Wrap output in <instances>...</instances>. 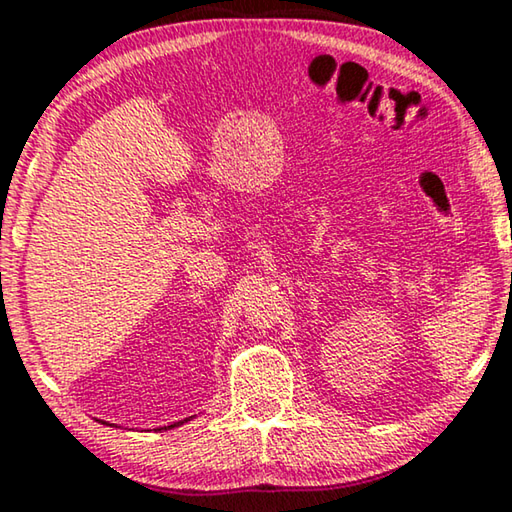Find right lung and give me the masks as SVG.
<instances>
[{"label":"right lung","mask_w":512,"mask_h":512,"mask_svg":"<svg viewBox=\"0 0 512 512\" xmlns=\"http://www.w3.org/2000/svg\"><path fill=\"white\" fill-rule=\"evenodd\" d=\"M183 422H187V420H180V422H173L171 424V427H162V429H173V427H180V424H183ZM160 431V429H158Z\"/></svg>","instance_id":"right-lung-1"}]
</instances>
